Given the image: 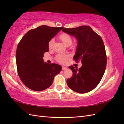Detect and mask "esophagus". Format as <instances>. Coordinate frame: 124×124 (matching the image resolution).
I'll return each instance as SVG.
<instances>
[{"label":"esophagus","mask_w":124,"mask_h":124,"mask_svg":"<svg viewBox=\"0 0 124 124\" xmlns=\"http://www.w3.org/2000/svg\"><path fill=\"white\" fill-rule=\"evenodd\" d=\"M67 68L66 67H64V66H62V70H66Z\"/></svg>","instance_id":"34e87169"}]
</instances>
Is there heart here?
<instances>
[{
  "instance_id": "obj_1",
  "label": "heart",
  "mask_w": 124,
  "mask_h": 124,
  "mask_svg": "<svg viewBox=\"0 0 124 124\" xmlns=\"http://www.w3.org/2000/svg\"><path fill=\"white\" fill-rule=\"evenodd\" d=\"M58 38L61 40L62 42L67 46H70L72 43V38L68 33H62L58 36ZM54 43V39H52L50 40L48 43V47L49 49H51L53 47ZM70 57L69 55H63L58 54L56 57V60L58 62L61 63H64L66 62L67 60H68Z\"/></svg>"
}]
</instances>
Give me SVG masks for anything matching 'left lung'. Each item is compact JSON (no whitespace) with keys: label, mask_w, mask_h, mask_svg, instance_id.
I'll return each instance as SVG.
<instances>
[{"label":"left lung","mask_w":124,"mask_h":124,"mask_svg":"<svg viewBox=\"0 0 124 124\" xmlns=\"http://www.w3.org/2000/svg\"><path fill=\"white\" fill-rule=\"evenodd\" d=\"M63 32L74 37L78 41L73 59L81 61V68H69L72 77L67 79L68 87L78 93L92 91L100 83L106 68L107 56L102 38L88 26L73 28H63Z\"/></svg>","instance_id":"left-lung-1"}]
</instances>
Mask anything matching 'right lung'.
<instances>
[{"mask_svg":"<svg viewBox=\"0 0 124 124\" xmlns=\"http://www.w3.org/2000/svg\"><path fill=\"white\" fill-rule=\"evenodd\" d=\"M63 27L39 26L30 30L18 43L16 52L18 74L24 84L32 91H42L53 83L62 66L44 62L43 57L48 51V43Z\"/></svg>","mask_w":124,"mask_h":124,"instance_id":"obj_1","label":"right lung"}]
</instances>
